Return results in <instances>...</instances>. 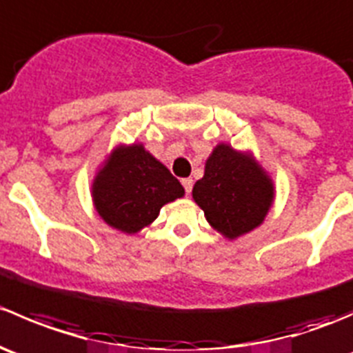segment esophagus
<instances>
[{
  "mask_svg": "<svg viewBox=\"0 0 353 353\" xmlns=\"http://www.w3.org/2000/svg\"><path fill=\"white\" fill-rule=\"evenodd\" d=\"M181 183H183L186 194H191V190H193V179L186 177V179H183V181H181Z\"/></svg>",
  "mask_w": 353,
  "mask_h": 353,
  "instance_id": "1",
  "label": "esophagus"
}]
</instances>
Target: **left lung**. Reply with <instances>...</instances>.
<instances>
[{
    "instance_id": "1",
    "label": "left lung",
    "mask_w": 353,
    "mask_h": 353,
    "mask_svg": "<svg viewBox=\"0 0 353 353\" xmlns=\"http://www.w3.org/2000/svg\"><path fill=\"white\" fill-rule=\"evenodd\" d=\"M193 198L212 227L236 239L265 220L273 184L248 155L219 145L206 160L205 176L194 184Z\"/></svg>"
}]
</instances>
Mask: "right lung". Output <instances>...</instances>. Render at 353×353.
I'll list each match as a JSON object with an SVG mask.
<instances>
[{
    "mask_svg": "<svg viewBox=\"0 0 353 353\" xmlns=\"http://www.w3.org/2000/svg\"><path fill=\"white\" fill-rule=\"evenodd\" d=\"M183 194L179 181L141 145L114 150L94 183L99 215L126 234L147 227L165 203Z\"/></svg>",
    "mask_w": 353,
    "mask_h": 353,
    "instance_id": "obj_1",
    "label": "right lung"
}]
</instances>
